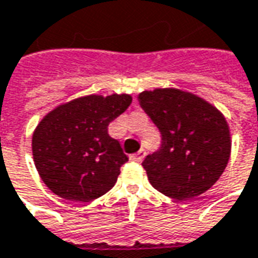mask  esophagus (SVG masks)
Returning <instances> with one entry per match:
<instances>
[{
  "mask_svg": "<svg viewBox=\"0 0 258 258\" xmlns=\"http://www.w3.org/2000/svg\"><path fill=\"white\" fill-rule=\"evenodd\" d=\"M144 157H146V151L144 150H140L138 153H136V154H133V156L130 157L133 161H137V163H141L143 160H144Z\"/></svg>",
  "mask_w": 258,
  "mask_h": 258,
  "instance_id": "obj_1",
  "label": "esophagus"
}]
</instances>
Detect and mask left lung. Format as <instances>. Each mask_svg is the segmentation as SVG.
Listing matches in <instances>:
<instances>
[{
    "label": "left lung",
    "instance_id": "1",
    "mask_svg": "<svg viewBox=\"0 0 258 258\" xmlns=\"http://www.w3.org/2000/svg\"><path fill=\"white\" fill-rule=\"evenodd\" d=\"M138 102L161 136V151L143 167L151 185L174 200H190L214 185L231 154V134L223 112L180 88H154Z\"/></svg>",
    "mask_w": 258,
    "mask_h": 258
}]
</instances>
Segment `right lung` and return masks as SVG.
<instances>
[{
	"mask_svg": "<svg viewBox=\"0 0 258 258\" xmlns=\"http://www.w3.org/2000/svg\"><path fill=\"white\" fill-rule=\"evenodd\" d=\"M130 94H90L62 102L32 134V158L41 180L58 197L93 201L114 187L128 161L108 124L125 111Z\"/></svg>",
	"mask_w": 258,
	"mask_h": 258,
	"instance_id": "add662e5",
	"label": "right lung"
}]
</instances>
